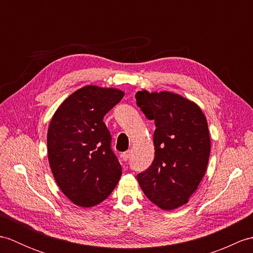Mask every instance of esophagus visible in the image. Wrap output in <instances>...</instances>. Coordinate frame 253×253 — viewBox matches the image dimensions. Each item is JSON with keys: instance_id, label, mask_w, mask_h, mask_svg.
Listing matches in <instances>:
<instances>
[{"instance_id": "1", "label": "esophagus", "mask_w": 253, "mask_h": 253, "mask_svg": "<svg viewBox=\"0 0 253 253\" xmlns=\"http://www.w3.org/2000/svg\"><path fill=\"white\" fill-rule=\"evenodd\" d=\"M129 157H130V151H129V150H128V151H126V152H124L122 154V158H123L124 161H127L128 159H129Z\"/></svg>"}]
</instances>
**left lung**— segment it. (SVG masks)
<instances>
[{
	"label": "left lung",
	"mask_w": 253,
	"mask_h": 253,
	"mask_svg": "<svg viewBox=\"0 0 253 253\" xmlns=\"http://www.w3.org/2000/svg\"><path fill=\"white\" fill-rule=\"evenodd\" d=\"M137 105L155 122V157L137 175L150 201L166 211L184 206L206 175L211 139L206 115L195 102L170 91L136 93Z\"/></svg>",
	"instance_id": "8db88e82"
}]
</instances>
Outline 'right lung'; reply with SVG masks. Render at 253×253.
<instances>
[{"instance_id": "add662e5", "label": "right lung", "mask_w": 253, "mask_h": 253, "mask_svg": "<svg viewBox=\"0 0 253 253\" xmlns=\"http://www.w3.org/2000/svg\"><path fill=\"white\" fill-rule=\"evenodd\" d=\"M125 94L88 84L62 102L47 129V159L57 186L74 204L98 206L111 195L122 166L103 117Z\"/></svg>"}]
</instances>
